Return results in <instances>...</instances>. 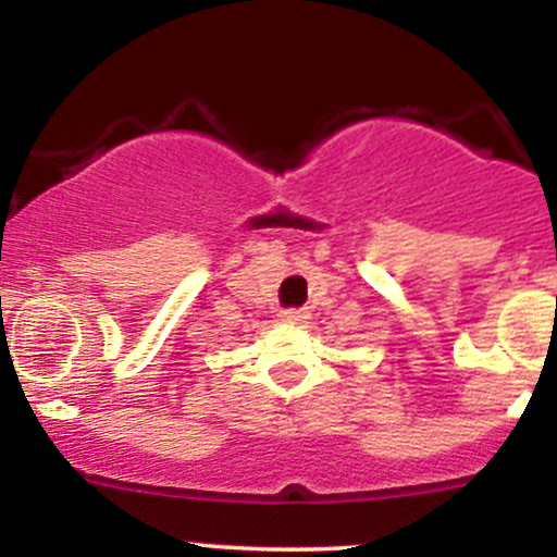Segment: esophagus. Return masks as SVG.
Returning <instances> with one entry per match:
<instances>
[{"mask_svg":"<svg viewBox=\"0 0 557 557\" xmlns=\"http://www.w3.org/2000/svg\"><path fill=\"white\" fill-rule=\"evenodd\" d=\"M283 322H290V324H300L306 319V311H300V309H285L283 314Z\"/></svg>","mask_w":557,"mask_h":557,"instance_id":"esophagus-1","label":"esophagus"}]
</instances>
